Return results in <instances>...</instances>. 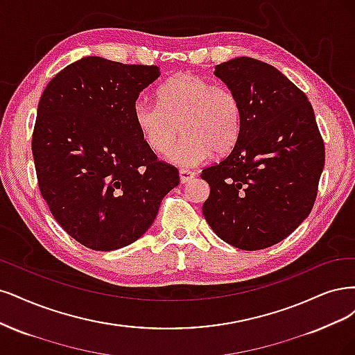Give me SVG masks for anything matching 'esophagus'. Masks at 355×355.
<instances>
[{
  "mask_svg": "<svg viewBox=\"0 0 355 355\" xmlns=\"http://www.w3.org/2000/svg\"><path fill=\"white\" fill-rule=\"evenodd\" d=\"M194 177V173L193 171H190V169H180V180H181V182H189L191 178Z\"/></svg>",
  "mask_w": 355,
  "mask_h": 355,
  "instance_id": "34e87169",
  "label": "esophagus"
}]
</instances>
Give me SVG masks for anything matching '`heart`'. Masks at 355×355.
Instances as JSON below:
<instances>
[{"label": "heart", "instance_id": "heart-1", "mask_svg": "<svg viewBox=\"0 0 355 355\" xmlns=\"http://www.w3.org/2000/svg\"><path fill=\"white\" fill-rule=\"evenodd\" d=\"M132 119L143 141L156 155L171 153L174 164L193 166L215 152L225 155L239 141L243 128V106L234 89L191 72L177 73L156 91V105L134 103ZM182 130H179V125Z\"/></svg>", "mask_w": 355, "mask_h": 355}]
</instances>
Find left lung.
I'll return each mask as SVG.
<instances>
[{"label":"left lung","mask_w":355,"mask_h":355,"mask_svg":"<svg viewBox=\"0 0 355 355\" xmlns=\"http://www.w3.org/2000/svg\"><path fill=\"white\" fill-rule=\"evenodd\" d=\"M214 73L240 97L243 128L233 150L202 171L211 187L203 216L232 246L266 249L310 215L324 141L304 91L274 66L237 57Z\"/></svg>","instance_id":"left-lung-1"}]
</instances>
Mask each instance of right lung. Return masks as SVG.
Wrapping results in <instances>:
<instances>
[{
  "label": "right lung",
  "instance_id": "obj_1",
  "mask_svg": "<svg viewBox=\"0 0 355 355\" xmlns=\"http://www.w3.org/2000/svg\"><path fill=\"white\" fill-rule=\"evenodd\" d=\"M159 67L85 57L38 103L32 155L41 196L63 230L93 250L134 243L155 221L178 169L159 161L132 119Z\"/></svg>",
  "mask_w": 355,
  "mask_h": 355
}]
</instances>
